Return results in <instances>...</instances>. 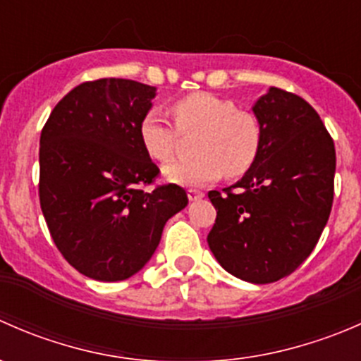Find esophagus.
Wrapping results in <instances>:
<instances>
[{
	"label": "esophagus",
	"instance_id": "1",
	"mask_svg": "<svg viewBox=\"0 0 361 361\" xmlns=\"http://www.w3.org/2000/svg\"><path fill=\"white\" fill-rule=\"evenodd\" d=\"M187 195H188V199H190V201H199V199L204 197V192L197 190V188H188Z\"/></svg>",
	"mask_w": 361,
	"mask_h": 361
}]
</instances>
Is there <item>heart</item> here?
Returning a JSON list of instances; mask_svg holds the SVG:
<instances>
[{"label":"heart","instance_id":"b5f03b06","mask_svg":"<svg viewBox=\"0 0 361 361\" xmlns=\"http://www.w3.org/2000/svg\"><path fill=\"white\" fill-rule=\"evenodd\" d=\"M169 111L176 128L157 111H148L140 120L137 136L148 157L167 162L176 155L181 136L199 134L194 145L197 157L164 167V176L173 183L197 187L224 174L238 180L260 157V122L253 113L239 110L234 101L211 92H190L174 99Z\"/></svg>","mask_w":361,"mask_h":361}]
</instances>
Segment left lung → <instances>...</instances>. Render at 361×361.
Returning a JSON list of instances; mask_svg holds the SVG:
<instances>
[{"instance_id":"8db88e82","label":"left lung","mask_w":361,"mask_h":361,"mask_svg":"<svg viewBox=\"0 0 361 361\" xmlns=\"http://www.w3.org/2000/svg\"><path fill=\"white\" fill-rule=\"evenodd\" d=\"M264 130L260 157L241 181L211 190L216 220L207 245L221 267L265 285L311 255L334 202L336 147L314 108L272 87L253 106Z\"/></svg>"}]
</instances>
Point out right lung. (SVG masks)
Here are the masks:
<instances>
[{
	"mask_svg": "<svg viewBox=\"0 0 361 361\" xmlns=\"http://www.w3.org/2000/svg\"><path fill=\"white\" fill-rule=\"evenodd\" d=\"M154 96L134 80H90L69 90L42 129L39 206L57 250L87 278L136 274L188 202L176 183L145 190L160 174L137 136Z\"/></svg>",
	"mask_w": 361,
	"mask_h": 361,
	"instance_id": "obj_1",
	"label": "right lung"
}]
</instances>
